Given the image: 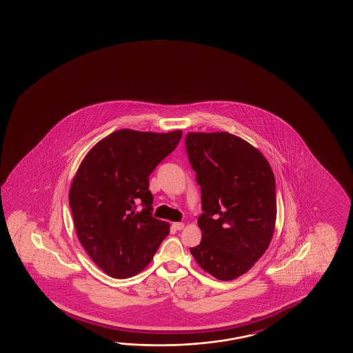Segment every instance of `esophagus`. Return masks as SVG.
I'll list each match as a JSON object with an SVG mask.
<instances>
[{
    "label": "esophagus",
    "mask_w": 353,
    "mask_h": 353,
    "mask_svg": "<svg viewBox=\"0 0 353 353\" xmlns=\"http://www.w3.org/2000/svg\"><path fill=\"white\" fill-rule=\"evenodd\" d=\"M183 228H185L183 223H174V224H172V229H174V230H182Z\"/></svg>",
    "instance_id": "1"
}]
</instances>
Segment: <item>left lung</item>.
I'll return each mask as SVG.
<instances>
[{
    "label": "left lung",
    "instance_id": "8db88e82",
    "mask_svg": "<svg viewBox=\"0 0 353 353\" xmlns=\"http://www.w3.org/2000/svg\"><path fill=\"white\" fill-rule=\"evenodd\" d=\"M185 149L202 192L196 263L219 281H232L254 267L271 243L276 181L254 145L228 132L185 135Z\"/></svg>",
    "mask_w": 353,
    "mask_h": 353
}]
</instances>
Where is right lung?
<instances>
[{
	"label": "right lung",
	"mask_w": 353,
	"mask_h": 353,
	"mask_svg": "<svg viewBox=\"0 0 353 353\" xmlns=\"http://www.w3.org/2000/svg\"><path fill=\"white\" fill-rule=\"evenodd\" d=\"M181 138L182 130L121 129L99 140L77 168L69 193L76 235L110 277L140 273L168 236L170 224L152 218L149 176Z\"/></svg>",
	"instance_id": "right-lung-1"
}]
</instances>
